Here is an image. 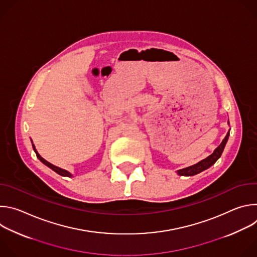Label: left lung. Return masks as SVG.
Here are the masks:
<instances>
[{"mask_svg": "<svg viewBox=\"0 0 257 257\" xmlns=\"http://www.w3.org/2000/svg\"><path fill=\"white\" fill-rule=\"evenodd\" d=\"M229 135H230V132L227 133V135L224 138V140L222 141V143L217 146V148L214 150V152L209 157H207L206 159L200 161L199 163H197V164H195L193 166H190L188 168H185V169H182V170L177 171L178 175H180V176H194V175H196V174H198V173L208 169L209 167H211L219 159V157L222 156V153H223V151L225 149V145H226V143L228 141Z\"/></svg>", "mask_w": 257, "mask_h": 257, "instance_id": "8db88e82", "label": "left lung"}]
</instances>
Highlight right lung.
<instances>
[{
  "instance_id": "add662e5",
  "label": "right lung",
  "mask_w": 257,
  "mask_h": 257,
  "mask_svg": "<svg viewBox=\"0 0 257 257\" xmlns=\"http://www.w3.org/2000/svg\"><path fill=\"white\" fill-rule=\"evenodd\" d=\"M32 148L34 149V145H33V144H32ZM34 152H35V154H36V157H38V158L40 159V161H42L46 166H48L49 168H51L53 171H55V172H56V173H58L59 175H61V176H66V177H71V176H72L69 172H67V171H65V170H63V169H61V168H58V167H56V166L52 165L51 163L47 162L45 159H43V158L38 154V152L35 151V149H34Z\"/></svg>"
}]
</instances>
